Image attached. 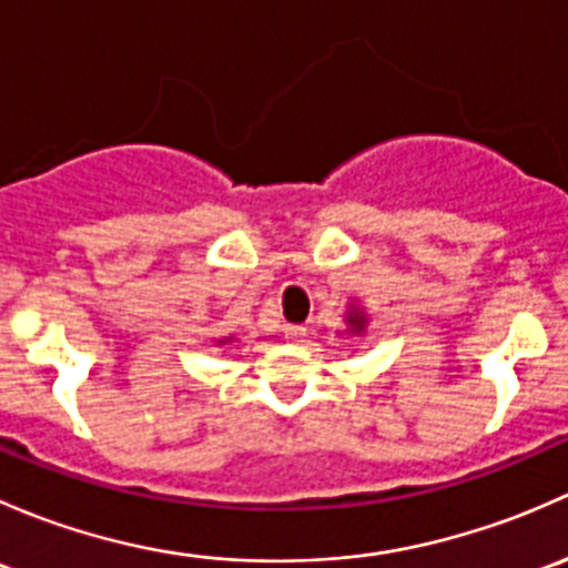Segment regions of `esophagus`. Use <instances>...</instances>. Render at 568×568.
Masks as SVG:
<instances>
[{"mask_svg": "<svg viewBox=\"0 0 568 568\" xmlns=\"http://www.w3.org/2000/svg\"><path fill=\"white\" fill-rule=\"evenodd\" d=\"M308 336V331L303 325H284V338L286 342H303Z\"/></svg>", "mask_w": 568, "mask_h": 568, "instance_id": "1", "label": "esophagus"}]
</instances>
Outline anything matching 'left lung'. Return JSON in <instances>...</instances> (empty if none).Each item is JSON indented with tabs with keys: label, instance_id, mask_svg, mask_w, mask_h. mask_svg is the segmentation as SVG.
Wrapping results in <instances>:
<instances>
[{
	"label": "left lung",
	"instance_id": "obj_1",
	"mask_svg": "<svg viewBox=\"0 0 568 568\" xmlns=\"http://www.w3.org/2000/svg\"><path fill=\"white\" fill-rule=\"evenodd\" d=\"M366 323H369V320H366V314L361 312V308H349L347 312V325H349V331L353 333H364V327H366Z\"/></svg>",
	"mask_w": 568,
	"mask_h": 568
}]
</instances>
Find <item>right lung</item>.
<instances>
[{"label": "right lung", "mask_w": 568, "mask_h": 568, "mask_svg": "<svg viewBox=\"0 0 568 568\" xmlns=\"http://www.w3.org/2000/svg\"><path fill=\"white\" fill-rule=\"evenodd\" d=\"M224 342H230V338H221V344H224Z\"/></svg>", "instance_id": "right-lung-1"}]
</instances>
